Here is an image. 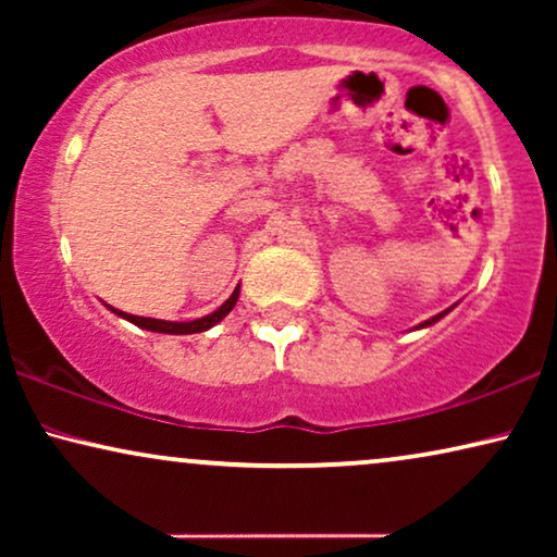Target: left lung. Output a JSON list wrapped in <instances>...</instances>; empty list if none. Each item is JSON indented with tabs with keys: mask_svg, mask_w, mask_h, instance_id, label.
<instances>
[{
	"mask_svg": "<svg viewBox=\"0 0 557 557\" xmlns=\"http://www.w3.org/2000/svg\"><path fill=\"white\" fill-rule=\"evenodd\" d=\"M448 311H451V309H446V311H441V314H436V317H431V319H429V322H423V324H418V326H431V324H436V322H438V319H441V317H444V314H448Z\"/></svg>",
	"mask_w": 557,
	"mask_h": 557,
	"instance_id": "8db88e82",
	"label": "left lung"
}]
</instances>
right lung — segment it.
<instances>
[{
	"label": "right lung",
	"instance_id": "obj_1",
	"mask_svg": "<svg viewBox=\"0 0 557 557\" xmlns=\"http://www.w3.org/2000/svg\"><path fill=\"white\" fill-rule=\"evenodd\" d=\"M238 294H240V286L235 288L231 294V299H227L223 307L212 311V314L202 317V319H193V322H164V319H151V317H134V314H126V311H119L109 307L113 314L128 319V322L141 326V330H149V332H162V334H197V332H205L210 330V326H215L218 322H223V319L231 314V309L235 307V301H238Z\"/></svg>",
	"mask_w": 557,
	"mask_h": 557
}]
</instances>
